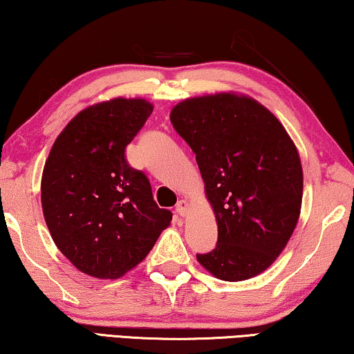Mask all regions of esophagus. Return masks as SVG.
Listing matches in <instances>:
<instances>
[{
  "mask_svg": "<svg viewBox=\"0 0 354 354\" xmlns=\"http://www.w3.org/2000/svg\"><path fill=\"white\" fill-rule=\"evenodd\" d=\"M188 209H189V204L187 203V201H185V199L178 201V204H177V207H176V210H177V214H178V215L185 216V215L188 214Z\"/></svg>",
  "mask_w": 354,
  "mask_h": 354,
  "instance_id": "obj_1",
  "label": "esophagus"
}]
</instances>
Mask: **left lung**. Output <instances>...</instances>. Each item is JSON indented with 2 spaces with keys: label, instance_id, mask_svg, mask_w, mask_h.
Returning <instances> with one entry per match:
<instances>
[{
  "label": "left lung",
  "instance_id": "8db88e82",
  "mask_svg": "<svg viewBox=\"0 0 354 354\" xmlns=\"http://www.w3.org/2000/svg\"><path fill=\"white\" fill-rule=\"evenodd\" d=\"M171 123L196 153L218 226L199 264L225 281L263 274L301 215L302 165L290 134L268 107L234 91L180 101Z\"/></svg>",
  "mask_w": 354,
  "mask_h": 354
}]
</instances>
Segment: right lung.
I'll return each mask as SVG.
<instances>
[{
    "mask_svg": "<svg viewBox=\"0 0 354 354\" xmlns=\"http://www.w3.org/2000/svg\"><path fill=\"white\" fill-rule=\"evenodd\" d=\"M153 112L144 97H113L80 111L52 145L41 180L46 225L84 274L120 279L144 261L172 214L124 149Z\"/></svg>",
    "mask_w": 354,
    "mask_h": 354,
    "instance_id": "1",
    "label": "right lung"
}]
</instances>
